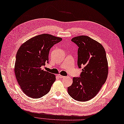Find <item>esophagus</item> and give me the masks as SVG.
<instances>
[{"label": "esophagus", "instance_id": "obj_1", "mask_svg": "<svg viewBox=\"0 0 124 124\" xmlns=\"http://www.w3.org/2000/svg\"><path fill=\"white\" fill-rule=\"evenodd\" d=\"M58 76V77L59 78H60V79L63 78L64 77V76H61V75H59Z\"/></svg>", "mask_w": 124, "mask_h": 124}]
</instances>
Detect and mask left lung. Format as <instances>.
<instances>
[{
    "label": "left lung",
    "instance_id": "obj_1",
    "mask_svg": "<svg viewBox=\"0 0 124 124\" xmlns=\"http://www.w3.org/2000/svg\"><path fill=\"white\" fill-rule=\"evenodd\" d=\"M78 46V66L82 68L80 77H74L67 88L70 97L78 101H87L98 94L106 81L108 62L103 46L87 36L73 38Z\"/></svg>",
    "mask_w": 124,
    "mask_h": 124
}]
</instances>
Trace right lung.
Listing matches in <instances>:
<instances>
[{"label":"right lung","mask_w":124,"mask_h":124,"mask_svg":"<svg viewBox=\"0 0 124 124\" xmlns=\"http://www.w3.org/2000/svg\"><path fill=\"white\" fill-rule=\"evenodd\" d=\"M62 39L44 34L31 38L22 44L16 56L15 74L21 89L27 96L39 99L46 94L56 76L41 69L48 63L49 50Z\"/></svg>","instance_id":"1"}]
</instances>
